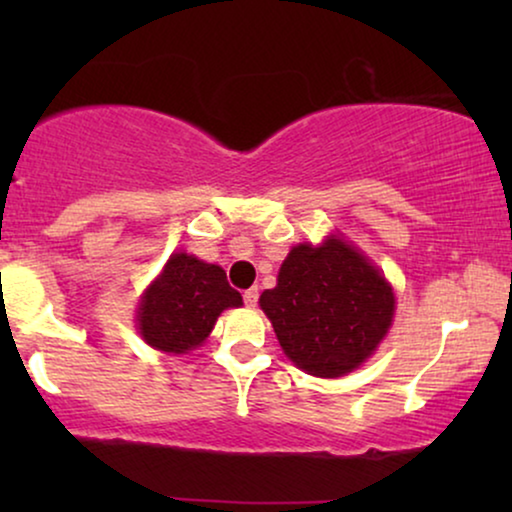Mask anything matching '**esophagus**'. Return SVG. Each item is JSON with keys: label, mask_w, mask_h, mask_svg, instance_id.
I'll list each match as a JSON object with an SVG mask.
<instances>
[{"label": "esophagus", "mask_w": 512, "mask_h": 512, "mask_svg": "<svg viewBox=\"0 0 512 512\" xmlns=\"http://www.w3.org/2000/svg\"><path fill=\"white\" fill-rule=\"evenodd\" d=\"M244 303H247V307L258 305V286H251V289L244 291Z\"/></svg>", "instance_id": "1"}]
</instances>
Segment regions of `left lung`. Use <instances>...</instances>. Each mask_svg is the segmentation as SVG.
Listing matches in <instances>:
<instances>
[{
    "mask_svg": "<svg viewBox=\"0 0 512 512\" xmlns=\"http://www.w3.org/2000/svg\"><path fill=\"white\" fill-rule=\"evenodd\" d=\"M261 307L284 354L317 377L361 366L387 335L394 293L380 270L342 240L298 244L286 256L275 289Z\"/></svg>",
    "mask_w": 512,
    "mask_h": 512,
    "instance_id": "8db88e82",
    "label": "left lung"
}]
</instances>
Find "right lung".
I'll list each match as a JSON object with an SVG mask.
<instances>
[{
	"instance_id": "right-lung-1",
	"label": "right lung",
	"mask_w": 512,
	"mask_h": 512,
	"mask_svg": "<svg viewBox=\"0 0 512 512\" xmlns=\"http://www.w3.org/2000/svg\"><path fill=\"white\" fill-rule=\"evenodd\" d=\"M240 305V291L228 284L219 265L174 254L144 293L137 314L139 333L160 352L184 354L212 333L226 307Z\"/></svg>"
}]
</instances>
